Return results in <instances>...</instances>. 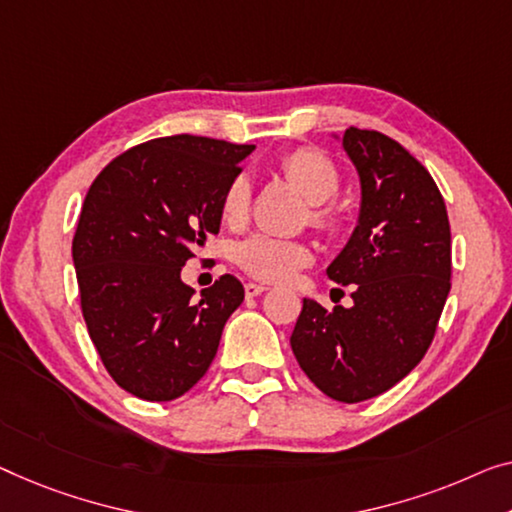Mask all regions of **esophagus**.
Returning a JSON list of instances; mask_svg holds the SVG:
<instances>
[{
	"instance_id": "1",
	"label": "esophagus",
	"mask_w": 512,
	"mask_h": 512,
	"mask_svg": "<svg viewBox=\"0 0 512 512\" xmlns=\"http://www.w3.org/2000/svg\"><path fill=\"white\" fill-rule=\"evenodd\" d=\"M266 289H269V287H264V285H255V282H246V296H248V299H255V296L264 294Z\"/></svg>"
}]
</instances>
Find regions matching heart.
Instances as JSON below:
<instances>
[{"mask_svg": "<svg viewBox=\"0 0 512 512\" xmlns=\"http://www.w3.org/2000/svg\"><path fill=\"white\" fill-rule=\"evenodd\" d=\"M280 172L312 202L310 223L319 232L335 234L342 227V211L333 197L340 190V172L333 160L317 149H294L280 160ZM250 211V181L234 174L220 197V213L230 225H241ZM236 264L259 282H289L312 262V250L303 241L253 234L236 246Z\"/></svg>", "mask_w": 512, "mask_h": 512, "instance_id": "b5f03b06", "label": "heart"}]
</instances>
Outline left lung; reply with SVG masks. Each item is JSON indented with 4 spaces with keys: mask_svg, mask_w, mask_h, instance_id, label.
<instances>
[{
    "mask_svg": "<svg viewBox=\"0 0 512 512\" xmlns=\"http://www.w3.org/2000/svg\"><path fill=\"white\" fill-rule=\"evenodd\" d=\"M342 147L361 177V218L326 269L356 285L333 312L303 299L292 352L338 402L377 398L421 363L451 292V223L430 172L379 131L347 128Z\"/></svg>",
    "mask_w": 512,
    "mask_h": 512,
    "instance_id": "left-lung-1",
    "label": "left lung"
}]
</instances>
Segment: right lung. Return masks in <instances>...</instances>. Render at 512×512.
<instances>
[{
	"label": "right lung",
	"mask_w": 512,
	"mask_h": 512,
	"mask_svg": "<svg viewBox=\"0 0 512 512\" xmlns=\"http://www.w3.org/2000/svg\"><path fill=\"white\" fill-rule=\"evenodd\" d=\"M253 144L170 135L119 154L91 183L73 236L82 317L110 377L135 398L167 402L209 370L243 301L220 276L202 299L181 266L220 230V197Z\"/></svg>",
	"instance_id": "obj_1"
}]
</instances>
